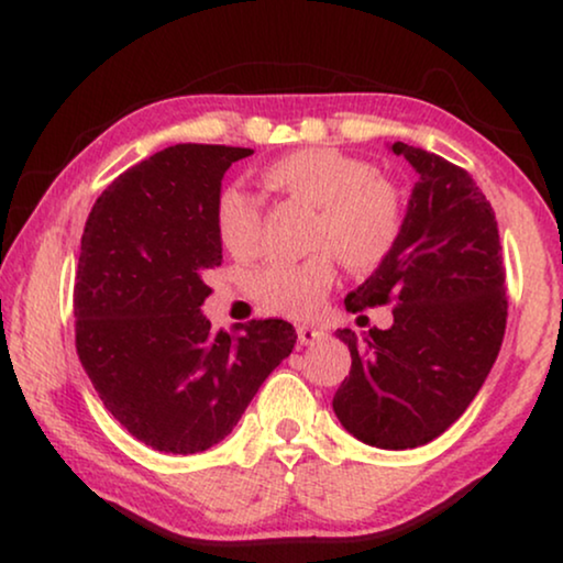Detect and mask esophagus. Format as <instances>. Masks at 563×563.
I'll return each instance as SVG.
<instances>
[{"instance_id":"obj_1","label":"esophagus","mask_w":563,"mask_h":563,"mask_svg":"<svg viewBox=\"0 0 563 563\" xmlns=\"http://www.w3.org/2000/svg\"><path fill=\"white\" fill-rule=\"evenodd\" d=\"M322 338V330L314 328V325H299L297 328V341L299 345H312L314 341H320Z\"/></svg>"}]
</instances>
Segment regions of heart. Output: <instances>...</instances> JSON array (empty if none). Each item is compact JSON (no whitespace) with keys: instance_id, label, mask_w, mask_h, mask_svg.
<instances>
[{"instance_id":"b5f03b06","label":"heart","mask_w":563,"mask_h":563,"mask_svg":"<svg viewBox=\"0 0 563 563\" xmlns=\"http://www.w3.org/2000/svg\"><path fill=\"white\" fill-rule=\"evenodd\" d=\"M276 191L318 207L312 228V258L274 261L251 279V295L268 312L305 318L322 302L335 282L338 258L353 272H372L389 256L402 230V205L389 181L364 158L314 145L287 153L264 172ZM261 205L230 184L214 202L218 238L235 258H251L261 245Z\"/></svg>"}]
</instances>
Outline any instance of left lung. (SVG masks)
Returning <instances> with one entry per match:
<instances>
[{"label": "left lung", "mask_w": 563, "mask_h": 563, "mask_svg": "<svg viewBox=\"0 0 563 563\" xmlns=\"http://www.w3.org/2000/svg\"><path fill=\"white\" fill-rule=\"evenodd\" d=\"M391 151L418 181L397 245L345 297V310L395 305V322L364 338L338 330L351 372L333 410L358 441L405 451L433 441L472 405L503 345L507 295L495 210L468 172L407 143Z\"/></svg>", "instance_id": "1"}]
</instances>
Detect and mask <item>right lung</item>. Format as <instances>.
<instances>
[{"label": "right lung", "instance_id": "obj_1", "mask_svg": "<svg viewBox=\"0 0 563 563\" xmlns=\"http://www.w3.org/2000/svg\"><path fill=\"white\" fill-rule=\"evenodd\" d=\"M251 148L179 143L120 174L91 207L74 282L76 353L137 441L199 453L238 426L297 343L287 320L214 333L199 307L222 264V176Z\"/></svg>", "mask_w": 563, "mask_h": 563}]
</instances>
